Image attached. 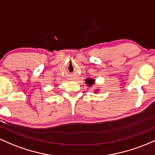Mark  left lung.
<instances>
[{"mask_svg": "<svg viewBox=\"0 0 155 155\" xmlns=\"http://www.w3.org/2000/svg\"><path fill=\"white\" fill-rule=\"evenodd\" d=\"M95 82V80L94 79H86V84H88V86L91 87L93 85V84H94Z\"/></svg>", "mask_w": 155, "mask_h": 155, "instance_id": "left-lung-1", "label": "left lung"}]
</instances>
